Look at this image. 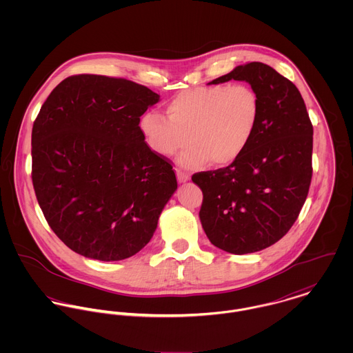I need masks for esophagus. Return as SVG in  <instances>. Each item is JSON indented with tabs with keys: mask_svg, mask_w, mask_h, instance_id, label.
Masks as SVG:
<instances>
[{
	"mask_svg": "<svg viewBox=\"0 0 353 353\" xmlns=\"http://www.w3.org/2000/svg\"><path fill=\"white\" fill-rule=\"evenodd\" d=\"M176 178H178V181H179L181 183H185V182H188V181L190 179V175H189L188 172H183V171H181V170H176Z\"/></svg>",
	"mask_w": 353,
	"mask_h": 353,
	"instance_id": "34e87169",
	"label": "esophagus"
}]
</instances>
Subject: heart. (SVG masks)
<instances>
[{
  "instance_id": "heart-1",
  "label": "heart",
  "mask_w": 353,
  "mask_h": 353,
  "mask_svg": "<svg viewBox=\"0 0 353 353\" xmlns=\"http://www.w3.org/2000/svg\"><path fill=\"white\" fill-rule=\"evenodd\" d=\"M165 111L167 117L147 111L140 121L153 151L172 156L189 143L179 159L183 165H227L249 147L261 103L250 85H213L181 92L167 103Z\"/></svg>"
}]
</instances>
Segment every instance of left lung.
<instances>
[{
    "label": "left lung",
    "mask_w": 353,
    "mask_h": 353,
    "mask_svg": "<svg viewBox=\"0 0 353 353\" xmlns=\"http://www.w3.org/2000/svg\"><path fill=\"white\" fill-rule=\"evenodd\" d=\"M246 81L261 112L246 151L228 167L197 172L200 220L216 248L231 254L263 250L296 221L312 176V125L296 85L269 65L250 62L210 81Z\"/></svg>",
    "instance_id": "obj_1"
}]
</instances>
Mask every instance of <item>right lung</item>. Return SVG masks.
Here are the masks:
<instances>
[{
	"label": "right lung",
	"mask_w": 353,
	"mask_h": 353,
	"mask_svg": "<svg viewBox=\"0 0 353 353\" xmlns=\"http://www.w3.org/2000/svg\"><path fill=\"white\" fill-rule=\"evenodd\" d=\"M159 99L130 80L77 74L43 103L32 126V183L70 250L121 261L151 241L178 188L168 159L152 151L139 126Z\"/></svg>",
	"instance_id": "add662e5"
}]
</instances>
